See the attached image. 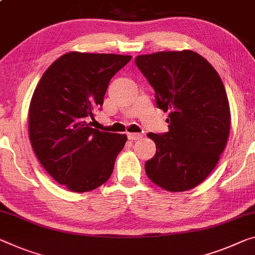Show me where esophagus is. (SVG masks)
Listing matches in <instances>:
<instances>
[{"label":"esophagus","instance_id":"esophagus-1","mask_svg":"<svg viewBox=\"0 0 255 255\" xmlns=\"http://www.w3.org/2000/svg\"><path fill=\"white\" fill-rule=\"evenodd\" d=\"M128 140H139L142 138V134L141 133H128Z\"/></svg>","mask_w":255,"mask_h":255}]
</instances>
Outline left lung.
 Here are the masks:
<instances>
[{
	"instance_id": "obj_1",
	"label": "left lung",
	"mask_w": 255,
	"mask_h": 255,
	"mask_svg": "<svg viewBox=\"0 0 255 255\" xmlns=\"http://www.w3.org/2000/svg\"><path fill=\"white\" fill-rule=\"evenodd\" d=\"M135 65L168 112V132L148 133L156 154L144 163L152 182L171 193L193 189L209 177L225 150L230 107L221 77L191 50L141 54Z\"/></svg>"
}]
</instances>
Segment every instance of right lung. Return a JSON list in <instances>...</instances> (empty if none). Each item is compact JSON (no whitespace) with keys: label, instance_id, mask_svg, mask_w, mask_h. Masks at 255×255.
I'll return each mask as SVG.
<instances>
[{"label":"right lung","instance_id":"add662e5","mask_svg":"<svg viewBox=\"0 0 255 255\" xmlns=\"http://www.w3.org/2000/svg\"><path fill=\"white\" fill-rule=\"evenodd\" d=\"M131 58L73 51L53 61L35 88L28 113L33 150L49 175L73 193L104 185L127 142V134L100 132L87 121Z\"/></svg>","mask_w":255,"mask_h":255}]
</instances>
